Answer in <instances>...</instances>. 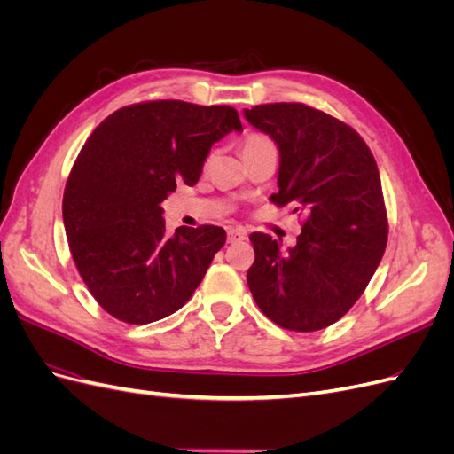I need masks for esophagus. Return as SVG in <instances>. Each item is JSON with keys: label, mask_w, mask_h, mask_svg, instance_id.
Masks as SVG:
<instances>
[{"label": "esophagus", "mask_w": 454, "mask_h": 454, "mask_svg": "<svg viewBox=\"0 0 454 454\" xmlns=\"http://www.w3.org/2000/svg\"><path fill=\"white\" fill-rule=\"evenodd\" d=\"M246 239V232L240 227H229L227 229V242H240Z\"/></svg>", "instance_id": "34e87169"}]
</instances>
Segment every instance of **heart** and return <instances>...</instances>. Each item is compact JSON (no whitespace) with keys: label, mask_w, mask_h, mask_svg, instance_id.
<instances>
[{"label":"heart","mask_w":454,"mask_h":454,"mask_svg":"<svg viewBox=\"0 0 454 454\" xmlns=\"http://www.w3.org/2000/svg\"><path fill=\"white\" fill-rule=\"evenodd\" d=\"M267 145H272V142H270V138H267L265 134H250V136H246L242 142V153L248 155V153H252V151H257V149L267 147Z\"/></svg>","instance_id":"1"}]
</instances>
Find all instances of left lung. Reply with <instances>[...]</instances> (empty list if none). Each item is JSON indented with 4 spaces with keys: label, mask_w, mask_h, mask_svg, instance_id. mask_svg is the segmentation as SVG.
Segmentation results:
<instances>
[{
    "label": "left lung",
    "mask_w": 454,
    "mask_h": 454,
    "mask_svg": "<svg viewBox=\"0 0 454 454\" xmlns=\"http://www.w3.org/2000/svg\"><path fill=\"white\" fill-rule=\"evenodd\" d=\"M280 151L277 206L303 217L297 244L252 232L248 286L269 320L290 332H318L360 299L388 240V217L373 153L347 122L299 102L244 109Z\"/></svg>",
    "instance_id": "left-lung-1"
}]
</instances>
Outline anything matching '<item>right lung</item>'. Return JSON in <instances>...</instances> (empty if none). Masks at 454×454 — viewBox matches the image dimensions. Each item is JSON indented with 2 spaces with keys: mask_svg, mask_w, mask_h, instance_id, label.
Masks as SVG:
<instances>
[{
  "mask_svg": "<svg viewBox=\"0 0 454 454\" xmlns=\"http://www.w3.org/2000/svg\"><path fill=\"white\" fill-rule=\"evenodd\" d=\"M242 122L231 106L182 100L117 109L89 136L67 176L62 217L74 263L114 318L144 325L195 294L225 229L167 232L160 202L176 184L195 185L212 145Z\"/></svg>",
  "mask_w": 454,
  "mask_h": 454,
  "instance_id": "1",
  "label": "right lung"
}]
</instances>
